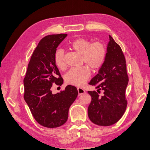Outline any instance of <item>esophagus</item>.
<instances>
[{"mask_svg":"<svg viewBox=\"0 0 150 150\" xmlns=\"http://www.w3.org/2000/svg\"><path fill=\"white\" fill-rule=\"evenodd\" d=\"M77 90H78L79 96L81 95L82 94H83L85 92V91L83 88H77Z\"/></svg>","mask_w":150,"mask_h":150,"instance_id":"obj_1","label":"esophagus"}]
</instances>
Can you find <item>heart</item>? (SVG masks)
<instances>
[{"instance_id":"1","label":"heart","mask_w":150,"mask_h":150,"mask_svg":"<svg viewBox=\"0 0 150 150\" xmlns=\"http://www.w3.org/2000/svg\"><path fill=\"white\" fill-rule=\"evenodd\" d=\"M71 50L81 55V62L86 64L93 70H97L103 66L107 55V49L103 42L91 41L85 38H78L69 43ZM54 61L60 70L66 68L64 52L58 50L55 54ZM91 75L87 66L70 69L65 76V81L68 84L80 86L84 85Z\"/></svg>"}]
</instances>
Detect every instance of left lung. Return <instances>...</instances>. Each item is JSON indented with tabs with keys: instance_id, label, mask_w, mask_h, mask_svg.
<instances>
[{
	"instance_id": "8db88e82",
	"label": "left lung",
	"mask_w": 150,
	"mask_h": 150,
	"mask_svg": "<svg viewBox=\"0 0 150 150\" xmlns=\"http://www.w3.org/2000/svg\"><path fill=\"white\" fill-rule=\"evenodd\" d=\"M109 38L104 64L88 83L98 90L88 91L91 96L88 117L93 123L105 127L119 121L128 104L125 95L129 80L126 60L120 46L110 35ZM100 91H103L102 96Z\"/></svg>"
}]
</instances>
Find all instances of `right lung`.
Returning <instances> with one entry per match:
<instances>
[{
	"label": "right lung",
	"mask_w": 150,
	"mask_h": 150,
	"mask_svg": "<svg viewBox=\"0 0 150 150\" xmlns=\"http://www.w3.org/2000/svg\"><path fill=\"white\" fill-rule=\"evenodd\" d=\"M67 36L66 33L53 34L41 39L23 79L24 100L36 122L47 128L59 127L67 122L69 108L78 95V90L72 85L60 93H52L53 84L61 86L64 82L54 57L57 47Z\"/></svg>",
	"instance_id": "add662e5"
}]
</instances>
